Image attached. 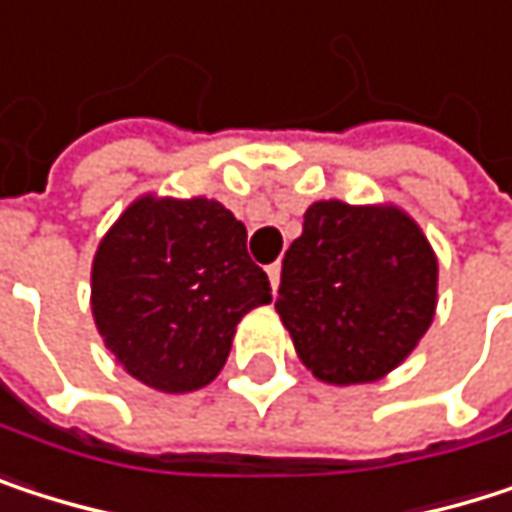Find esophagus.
<instances>
[{
  "label": "esophagus",
  "instance_id": "34e87169",
  "mask_svg": "<svg viewBox=\"0 0 512 512\" xmlns=\"http://www.w3.org/2000/svg\"><path fill=\"white\" fill-rule=\"evenodd\" d=\"M265 271H268V280H271V289L277 292V286H280V271H283V268H280V262H274V265H268Z\"/></svg>",
  "mask_w": 512,
  "mask_h": 512
}]
</instances>
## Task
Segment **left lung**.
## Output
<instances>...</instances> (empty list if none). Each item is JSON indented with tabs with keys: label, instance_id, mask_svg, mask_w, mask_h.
<instances>
[{
	"label": "left lung",
	"instance_id": "1",
	"mask_svg": "<svg viewBox=\"0 0 512 512\" xmlns=\"http://www.w3.org/2000/svg\"><path fill=\"white\" fill-rule=\"evenodd\" d=\"M274 307L319 382H379L435 319L438 259L399 205L322 199L286 250Z\"/></svg>",
	"mask_w": 512,
	"mask_h": 512
}]
</instances>
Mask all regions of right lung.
Instances as JSON below:
<instances>
[{
    "instance_id": "add662e5",
    "label": "right lung",
    "mask_w": 512,
    "mask_h": 512,
    "mask_svg": "<svg viewBox=\"0 0 512 512\" xmlns=\"http://www.w3.org/2000/svg\"><path fill=\"white\" fill-rule=\"evenodd\" d=\"M271 304L247 229L217 199L142 193L92 262V316L122 370L160 393L217 379L238 322Z\"/></svg>"
}]
</instances>
